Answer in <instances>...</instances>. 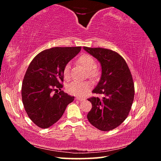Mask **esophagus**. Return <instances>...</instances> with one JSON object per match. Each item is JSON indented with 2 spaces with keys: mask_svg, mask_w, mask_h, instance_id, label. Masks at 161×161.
I'll return each instance as SVG.
<instances>
[{
  "mask_svg": "<svg viewBox=\"0 0 161 161\" xmlns=\"http://www.w3.org/2000/svg\"><path fill=\"white\" fill-rule=\"evenodd\" d=\"M76 99L77 100H80V101H83V100H84L85 99L84 98H83V97H76Z\"/></svg>",
  "mask_w": 161,
  "mask_h": 161,
  "instance_id": "1",
  "label": "esophagus"
}]
</instances>
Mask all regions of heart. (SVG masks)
I'll return each mask as SVG.
<instances>
[{"label":"heart","instance_id":"obj_1","mask_svg":"<svg viewBox=\"0 0 161 161\" xmlns=\"http://www.w3.org/2000/svg\"><path fill=\"white\" fill-rule=\"evenodd\" d=\"M78 62L86 69L88 75L90 77H97L100 72L96 67V63L94 58L87 54H84L78 58ZM70 64H67L63 69V75L66 80H69L70 78ZM91 84L88 81H73L66 86L67 91L70 94L76 96H84L91 90Z\"/></svg>","mask_w":161,"mask_h":161}]
</instances>
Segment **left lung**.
<instances>
[{"instance_id": "left-lung-1", "label": "left lung", "mask_w": 161, "mask_h": 161, "mask_svg": "<svg viewBox=\"0 0 161 161\" xmlns=\"http://www.w3.org/2000/svg\"><path fill=\"white\" fill-rule=\"evenodd\" d=\"M84 49L102 66L100 80L92 93L104 95L102 99H88L92 108L87 118L100 131H111L125 120L131 108L135 93L132 75L124 58L115 51L102 47Z\"/></svg>"}]
</instances>
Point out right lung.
<instances>
[{"instance_id":"right-lung-1","label":"right lung","mask_w":161,"mask_h":161,"mask_svg":"<svg viewBox=\"0 0 161 161\" xmlns=\"http://www.w3.org/2000/svg\"><path fill=\"white\" fill-rule=\"evenodd\" d=\"M81 49L52 47L39 53L30 64L23 80L22 101L28 117L39 127L46 129L54 125L74 100L73 96L61 91L63 69Z\"/></svg>"}]
</instances>
